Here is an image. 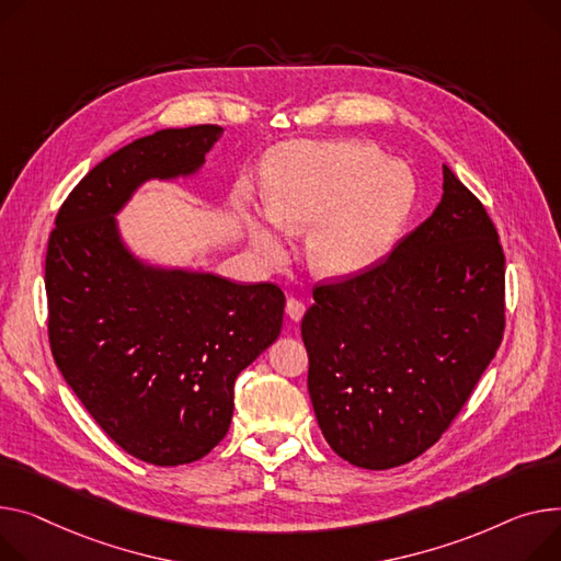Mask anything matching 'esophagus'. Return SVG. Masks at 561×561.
Here are the masks:
<instances>
[{"label":"esophagus","instance_id":"34e87169","mask_svg":"<svg viewBox=\"0 0 561 561\" xmlns=\"http://www.w3.org/2000/svg\"><path fill=\"white\" fill-rule=\"evenodd\" d=\"M305 311H307V307H305L300 300H295V297H288V300H286V316H288L293 322H300L302 316H305Z\"/></svg>","mask_w":561,"mask_h":561}]
</instances>
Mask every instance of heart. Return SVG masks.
<instances>
[{"label":"heart","instance_id":"obj_1","mask_svg":"<svg viewBox=\"0 0 561 561\" xmlns=\"http://www.w3.org/2000/svg\"><path fill=\"white\" fill-rule=\"evenodd\" d=\"M415 201V180L377 146L341 141H297L271 162L264 211L284 234L307 232V261L324 279H350L392 248ZM254 248L271 259L282 254L273 230L250 222Z\"/></svg>","mask_w":561,"mask_h":561}]
</instances>
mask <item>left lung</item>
Returning <instances> with one entry per match:
<instances>
[{"label": "left lung", "instance_id": "obj_1", "mask_svg": "<svg viewBox=\"0 0 561 561\" xmlns=\"http://www.w3.org/2000/svg\"><path fill=\"white\" fill-rule=\"evenodd\" d=\"M442 201L365 273L313 288L309 394L331 449L363 469L422 456L503 341L505 254L482 203L442 167Z\"/></svg>", "mask_w": 561, "mask_h": 561}]
</instances>
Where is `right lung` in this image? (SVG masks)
<instances>
[{
	"mask_svg": "<svg viewBox=\"0 0 561 561\" xmlns=\"http://www.w3.org/2000/svg\"><path fill=\"white\" fill-rule=\"evenodd\" d=\"M220 126L135 139L73 186L45 261L49 345L67 386L122 449L178 467L226 437L234 381L282 331L284 293L211 273L153 268L115 214L151 178L192 175Z\"/></svg>",
	"mask_w": 561,
	"mask_h": 561,
	"instance_id": "right-lung-1",
	"label": "right lung"
}]
</instances>
